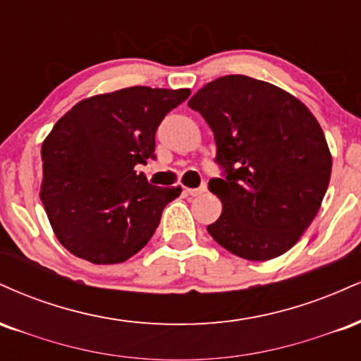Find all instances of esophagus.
<instances>
[{
  "instance_id": "1",
  "label": "esophagus",
  "mask_w": 361,
  "mask_h": 361,
  "mask_svg": "<svg viewBox=\"0 0 361 361\" xmlns=\"http://www.w3.org/2000/svg\"><path fill=\"white\" fill-rule=\"evenodd\" d=\"M207 190V185L204 183L202 186H198V188H185V193L186 195H192V197H197V195L204 193Z\"/></svg>"
}]
</instances>
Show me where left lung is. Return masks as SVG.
<instances>
[{
    "label": "left lung",
    "instance_id": "left-lung-1",
    "mask_svg": "<svg viewBox=\"0 0 361 361\" xmlns=\"http://www.w3.org/2000/svg\"><path fill=\"white\" fill-rule=\"evenodd\" d=\"M188 106L212 128L215 163L224 169L209 181L222 202L209 234L244 259L287 252L329 185L333 159L316 117L279 86L241 74L205 85Z\"/></svg>",
    "mask_w": 361,
    "mask_h": 361
}]
</instances>
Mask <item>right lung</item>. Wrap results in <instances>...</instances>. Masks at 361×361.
Returning a JSON list of instances; mask_svg holds the SVG:
<instances>
[{
  "label": "right lung",
  "instance_id": "1",
  "mask_svg": "<svg viewBox=\"0 0 361 361\" xmlns=\"http://www.w3.org/2000/svg\"><path fill=\"white\" fill-rule=\"evenodd\" d=\"M190 90L132 86L97 94L57 120L42 144L40 200L71 255L115 264L146 246L181 186L147 183L135 164L154 159L156 130Z\"/></svg>",
  "mask_w": 361,
  "mask_h": 361
}]
</instances>
